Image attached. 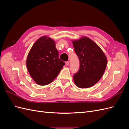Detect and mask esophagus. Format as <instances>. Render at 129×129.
I'll return each instance as SVG.
<instances>
[{"label":"esophagus","instance_id":"obj_1","mask_svg":"<svg viewBox=\"0 0 129 129\" xmlns=\"http://www.w3.org/2000/svg\"><path fill=\"white\" fill-rule=\"evenodd\" d=\"M66 64L67 66H68L69 64V61H66Z\"/></svg>","mask_w":129,"mask_h":129}]
</instances>
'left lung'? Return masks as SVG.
<instances>
[{"mask_svg":"<svg viewBox=\"0 0 129 129\" xmlns=\"http://www.w3.org/2000/svg\"><path fill=\"white\" fill-rule=\"evenodd\" d=\"M73 44L80 61L79 70L73 77L74 82L81 88L91 87L103 76L107 65V57L100 47L87 37Z\"/></svg>","mask_w":129,"mask_h":129,"instance_id":"8db88e82","label":"left lung"}]
</instances>
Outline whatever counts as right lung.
Returning a JSON list of instances; mask_svg holds the SVG:
<instances>
[{
    "label": "right lung",
    "mask_w": 129,
    "mask_h": 129,
    "mask_svg": "<svg viewBox=\"0 0 129 129\" xmlns=\"http://www.w3.org/2000/svg\"><path fill=\"white\" fill-rule=\"evenodd\" d=\"M26 65L36 82L47 85L55 79L65 63L58 57L55 42L47 37L38 39L28 54Z\"/></svg>",
    "instance_id": "add662e5"
}]
</instances>
